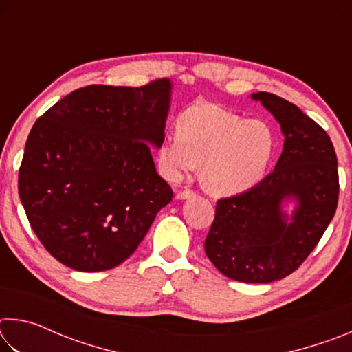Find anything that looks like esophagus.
<instances>
[{
	"label": "esophagus",
	"mask_w": 352,
	"mask_h": 352,
	"mask_svg": "<svg viewBox=\"0 0 352 352\" xmlns=\"http://www.w3.org/2000/svg\"><path fill=\"white\" fill-rule=\"evenodd\" d=\"M194 195H195V192L192 189H184V190H180V192L177 194V199L178 200H186V199L194 197Z\"/></svg>",
	"instance_id": "34e87169"
}]
</instances>
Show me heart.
I'll list each match as a JSON object with an SVG mask.
<instances>
[{
	"label": "heart",
	"mask_w": 352,
	"mask_h": 352,
	"mask_svg": "<svg viewBox=\"0 0 352 352\" xmlns=\"http://www.w3.org/2000/svg\"><path fill=\"white\" fill-rule=\"evenodd\" d=\"M177 135L158 148L163 175L178 180L201 163V183L212 194L233 195L253 188L269 170L276 140L261 119L241 116L210 104H195L182 111Z\"/></svg>",
	"instance_id": "b5f03b06"
}]
</instances>
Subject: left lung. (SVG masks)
Returning <instances> with one entry per match:
<instances>
[{
    "instance_id": "left-lung-1",
    "label": "left lung",
    "mask_w": 352,
    "mask_h": 352,
    "mask_svg": "<svg viewBox=\"0 0 352 352\" xmlns=\"http://www.w3.org/2000/svg\"><path fill=\"white\" fill-rule=\"evenodd\" d=\"M252 98L281 126L283 153L259 184L217 200L205 252L222 275L265 284L294 273L317 247L336 214L340 186L337 155L324 130L276 94ZM285 199L297 201L290 218L282 211Z\"/></svg>"
}]
</instances>
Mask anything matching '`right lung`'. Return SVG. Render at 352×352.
Instances as JSON below:
<instances>
[{
  "mask_svg": "<svg viewBox=\"0 0 352 352\" xmlns=\"http://www.w3.org/2000/svg\"><path fill=\"white\" fill-rule=\"evenodd\" d=\"M170 80L88 85L37 119L19 172V194L38 241L63 265L102 272L144 239L172 189L157 174Z\"/></svg>",
  "mask_w": 352,
  "mask_h": 352,
  "instance_id": "obj_1",
  "label": "right lung"
}]
</instances>
